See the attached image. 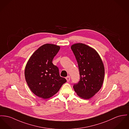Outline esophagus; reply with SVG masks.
I'll use <instances>...</instances> for the list:
<instances>
[{"label":"esophagus","mask_w":129,"mask_h":129,"mask_svg":"<svg viewBox=\"0 0 129 129\" xmlns=\"http://www.w3.org/2000/svg\"><path fill=\"white\" fill-rule=\"evenodd\" d=\"M66 79L67 81H69L70 80V77L69 76H67V77L66 78Z\"/></svg>","instance_id":"obj_1"}]
</instances>
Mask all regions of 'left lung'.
Segmentation results:
<instances>
[{
    "label": "left lung",
    "instance_id": "8db88e82",
    "mask_svg": "<svg viewBox=\"0 0 129 129\" xmlns=\"http://www.w3.org/2000/svg\"><path fill=\"white\" fill-rule=\"evenodd\" d=\"M77 61L80 80L73 88L79 97L88 100L101 88L105 76V68L97 51L82 43H76L71 47Z\"/></svg>",
    "mask_w": 129,
    "mask_h": 129
}]
</instances>
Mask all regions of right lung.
I'll list each match as a JSON object with an SVG mask.
<instances>
[{"mask_svg": "<svg viewBox=\"0 0 129 129\" xmlns=\"http://www.w3.org/2000/svg\"><path fill=\"white\" fill-rule=\"evenodd\" d=\"M60 48L54 44L43 45L32 54L25 66L28 86L35 95L44 99L54 95L67 81L60 76L58 67L52 62Z\"/></svg>", "mask_w": 129, "mask_h": 129, "instance_id": "add662e5", "label": "right lung"}]
</instances>
